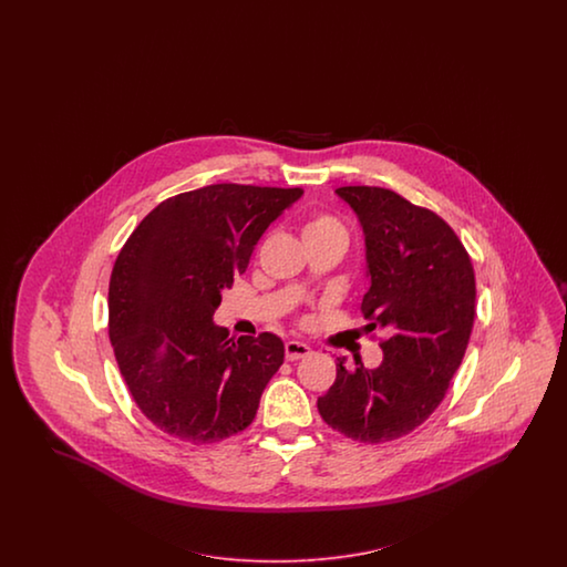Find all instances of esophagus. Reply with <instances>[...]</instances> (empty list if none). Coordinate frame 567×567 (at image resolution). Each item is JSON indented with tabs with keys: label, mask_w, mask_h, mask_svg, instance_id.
Wrapping results in <instances>:
<instances>
[{
	"label": "esophagus",
	"mask_w": 567,
	"mask_h": 567,
	"mask_svg": "<svg viewBox=\"0 0 567 567\" xmlns=\"http://www.w3.org/2000/svg\"><path fill=\"white\" fill-rule=\"evenodd\" d=\"M309 353H311V347L301 343V341H289V343L285 344V355H287V360L289 361L308 358Z\"/></svg>",
	"instance_id": "1"
}]
</instances>
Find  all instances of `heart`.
I'll list each match as a JSON object with an SVG mask.
<instances>
[{"label":"heart","mask_w":567,"mask_h":567,"mask_svg":"<svg viewBox=\"0 0 567 567\" xmlns=\"http://www.w3.org/2000/svg\"><path fill=\"white\" fill-rule=\"evenodd\" d=\"M301 235H303V240L318 239V237H327V235H343L344 237V228L343 224L334 220L332 216L318 214L303 223Z\"/></svg>","instance_id":"b5f03b06"}]
</instances>
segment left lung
<instances>
[{"label":"left lung","mask_w":567,"mask_h":567,"mask_svg":"<svg viewBox=\"0 0 567 567\" xmlns=\"http://www.w3.org/2000/svg\"><path fill=\"white\" fill-rule=\"evenodd\" d=\"M334 193L355 212L365 240L370 289L361 313L391 337L374 370L360 358L355 368L337 358V380L318 399V412L353 441L384 443L410 434L439 408L464 360L476 316L474 268L443 218L395 190Z\"/></svg>","instance_id":"1"}]
</instances>
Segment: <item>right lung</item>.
<instances>
[{
	"mask_svg": "<svg viewBox=\"0 0 567 567\" xmlns=\"http://www.w3.org/2000/svg\"><path fill=\"white\" fill-rule=\"evenodd\" d=\"M301 189L209 185L152 209L124 243L107 292L110 341L138 410L190 445L247 429L285 360L264 332L228 339L214 311Z\"/></svg>",
	"mask_w": 567,
	"mask_h": 567,
	"instance_id": "right-lung-1",
	"label": "right lung"
}]
</instances>
